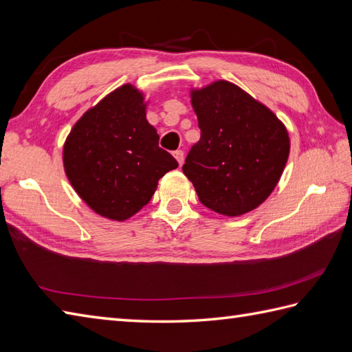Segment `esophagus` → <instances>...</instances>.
Here are the masks:
<instances>
[{
  "label": "esophagus",
  "mask_w": 352,
  "mask_h": 352,
  "mask_svg": "<svg viewBox=\"0 0 352 352\" xmlns=\"http://www.w3.org/2000/svg\"><path fill=\"white\" fill-rule=\"evenodd\" d=\"M174 157L177 159V162L179 163V165H183V162H184V153H183V150L174 151Z\"/></svg>",
  "instance_id": "esophagus-1"
}]
</instances>
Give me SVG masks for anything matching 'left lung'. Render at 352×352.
Here are the masks:
<instances>
[{
    "mask_svg": "<svg viewBox=\"0 0 352 352\" xmlns=\"http://www.w3.org/2000/svg\"><path fill=\"white\" fill-rule=\"evenodd\" d=\"M201 139L183 165L201 204L241 216L274 190L289 156L283 122L265 104L228 80L192 89Z\"/></svg>",
    "mask_w": 352,
    "mask_h": 352,
    "instance_id": "8db88e82",
    "label": "left lung"
}]
</instances>
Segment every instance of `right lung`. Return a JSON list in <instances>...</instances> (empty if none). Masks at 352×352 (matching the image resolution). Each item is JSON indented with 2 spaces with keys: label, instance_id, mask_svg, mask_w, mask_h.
Masks as SVG:
<instances>
[{
  "label": "right lung",
  "instance_id": "add662e5",
  "mask_svg": "<svg viewBox=\"0 0 352 352\" xmlns=\"http://www.w3.org/2000/svg\"><path fill=\"white\" fill-rule=\"evenodd\" d=\"M144 96L117 88L73 126L63 150L64 170L87 206L122 222L150 202L159 179L178 162L159 146L145 117Z\"/></svg>",
  "mask_w": 352,
  "mask_h": 352
}]
</instances>
